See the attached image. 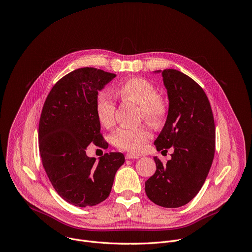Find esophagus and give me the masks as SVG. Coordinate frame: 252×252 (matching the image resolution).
Returning a JSON list of instances; mask_svg holds the SVG:
<instances>
[{
  "label": "esophagus",
  "instance_id": "1",
  "mask_svg": "<svg viewBox=\"0 0 252 252\" xmlns=\"http://www.w3.org/2000/svg\"><path fill=\"white\" fill-rule=\"evenodd\" d=\"M137 158H139V156L136 154H132V153L126 154V159H137Z\"/></svg>",
  "mask_w": 252,
  "mask_h": 252
}]
</instances>
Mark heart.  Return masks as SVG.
I'll use <instances>...</instances> for the list:
<instances>
[{
	"instance_id": "obj_1",
	"label": "heart",
	"mask_w": 252,
	"mask_h": 252,
	"mask_svg": "<svg viewBox=\"0 0 252 252\" xmlns=\"http://www.w3.org/2000/svg\"><path fill=\"white\" fill-rule=\"evenodd\" d=\"M118 93L139 105L140 117L153 124H159L166 113L163 101L158 97V90L154 84L143 78H131L123 83ZM116 102L110 91H102L96 98V114L99 122L106 127L115 124ZM151 138V132L145 126L135 127L124 126L115 131L113 143L124 150L138 152L143 144Z\"/></svg>"
}]
</instances>
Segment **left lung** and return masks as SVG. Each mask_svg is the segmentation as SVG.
Returning a JSON list of instances; mask_svg holds the SVG:
<instances>
[{
    "label": "left lung",
    "instance_id": "obj_1",
    "mask_svg": "<svg viewBox=\"0 0 252 252\" xmlns=\"http://www.w3.org/2000/svg\"><path fill=\"white\" fill-rule=\"evenodd\" d=\"M169 100L165 125L154 141L157 151L173 147L165 165L154 156L155 173L145 182L150 201L164 208L188 204L201 190L215 155L216 128L207 95L198 84L175 69L157 70Z\"/></svg>",
    "mask_w": 252,
    "mask_h": 252
}]
</instances>
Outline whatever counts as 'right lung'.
<instances>
[{"instance_id":"right-lung-1","label":"right lung","mask_w":252,"mask_h":252,"mask_svg":"<svg viewBox=\"0 0 252 252\" xmlns=\"http://www.w3.org/2000/svg\"><path fill=\"white\" fill-rule=\"evenodd\" d=\"M116 76L91 67L76 69L55 84L42 108L38 140L43 167L58 195L76 207L105 201L125 162L121 152L98 160L86 154L92 142L104 148L108 144L100 134L96 98Z\"/></svg>"}]
</instances>
